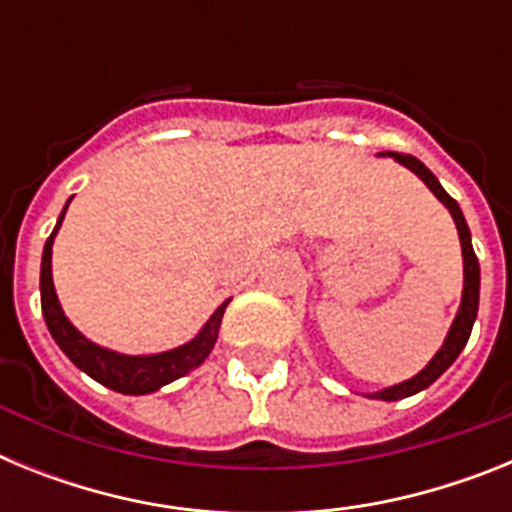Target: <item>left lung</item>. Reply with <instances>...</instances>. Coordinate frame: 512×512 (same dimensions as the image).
Returning <instances> with one entry per match:
<instances>
[{"label": "left lung", "instance_id": "1", "mask_svg": "<svg viewBox=\"0 0 512 512\" xmlns=\"http://www.w3.org/2000/svg\"><path fill=\"white\" fill-rule=\"evenodd\" d=\"M382 156H392L397 164L408 166L413 174H418L420 179H423L425 187L431 189L438 200L449 207L451 217H454V223H456V230H459L461 256H464V292H461V305H459V312H456L454 323H451L449 336H446L443 346L438 348V354L428 361V366H425L423 372L415 374V377L408 379V382H400V384H395V387H387V390L369 395V397H374V400H390L392 402V400H402V397L415 395V392L425 390V387H431V384L436 382V379L441 377V374L446 372L451 364H454L456 356L464 351V346H467V341H469V333H472L474 318H477V307H479V261H477V256H474L472 233H469L467 220H464V215H461V210H459V205H456L454 197H449V194H446V189L441 187V182H438L436 176H433V171L428 169L425 164H420L415 156H408V153L387 151V153H382Z\"/></svg>", "mask_w": 512, "mask_h": 512}]
</instances>
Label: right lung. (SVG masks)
<instances>
[{
  "instance_id": "right-lung-1",
  "label": "right lung",
  "mask_w": 512,
  "mask_h": 512,
  "mask_svg": "<svg viewBox=\"0 0 512 512\" xmlns=\"http://www.w3.org/2000/svg\"><path fill=\"white\" fill-rule=\"evenodd\" d=\"M71 202V200H69ZM66 202V207H69ZM63 207L61 217H58L56 228H53L51 238L45 241L43 248V261H40V305H43V318L48 330H51L53 341L61 346V351L79 366L81 372L97 379L99 384L110 387V390L122 392V395H148V392L161 390L164 384L174 382V379L184 377L192 369L202 364L215 348L217 330L223 323V312L230 300L212 312V318L207 320L205 328L197 333L189 343L179 348H171L164 354H151V356H125L102 348L84 338L79 330L71 325V320L63 315L61 302L56 297V287H53V274H51V253H53V238H56L58 228L66 215Z\"/></svg>"
}]
</instances>
